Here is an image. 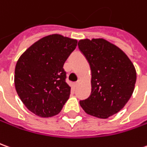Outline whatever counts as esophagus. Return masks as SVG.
I'll return each mask as SVG.
<instances>
[{"label": "esophagus", "mask_w": 147, "mask_h": 147, "mask_svg": "<svg viewBox=\"0 0 147 147\" xmlns=\"http://www.w3.org/2000/svg\"><path fill=\"white\" fill-rule=\"evenodd\" d=\"M79 84H80V81H77V82H76V83H75V87H77V86L79 85Z\"/></svg>", "instance_id": "esophagus-1"}]
</instances>
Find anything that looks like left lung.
I'll list each match as a JSON object with an SVG mask.
<instances>
[{
  "instance_id": "left-lung-1",
  "label": "left lung",
  "mask_w": 147,
  "mask_h": 147,
  "mask_svg": "<svg viewBox=\"0 0 147 147\" xmlns=\"http://www.w3.org/2000/svg\"><path fill=\"white\" fill-rule=\"evenodd\" d=\"M91 71V92L80 104L92 116L107 119L123 109L136 82L133 63L122 50L103 39L78 43Z\"/></svg>"
}]
</instances>
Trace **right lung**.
I'll return each instance as SVG.
<instances>
[{
    "label": "right lung",
    "mask_w": 147,
    "mask_h": 147,
    "mask_svg": "<svg viewBox=\"0 0 147 147\" xmlns=\"http://www.w3.org/2000/svg\"><path fill=\"white\" fill-rule=\"evenodd\" d=\"M77 40L53 34L39 40L20 56L15 68L17 94L28 109L47 118L60 112L71 94L63 64Z\"/></svg>",
    "instance_id": "right-lung-1"
}]
</instances>
